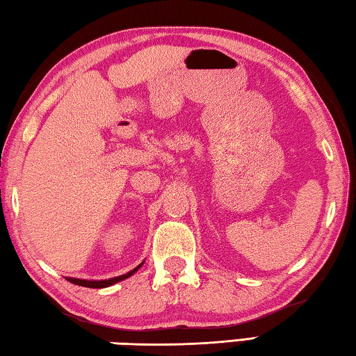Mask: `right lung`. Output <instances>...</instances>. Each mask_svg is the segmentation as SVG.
<instances>
[{"instance_id": "right-lung-1", "label": "right lung", "mask_w": 356, "mask_h": 356, "mask_svg": "<svg viewBox=\"0 0 356 356\" xmlns=\"http://www.w3.org/2000/svg\"><path fill=\"white\" fill-rule=\"evenodd\" d=\"M142 266V264H140ZM140 266H137L136 269H133L128 273H124V275H120V277H115V278H109V280H102V282H89V280H79V278H67L68 282L73 283V284H78V286H84V288H92V289H99V288H108V286L114 284V283H118L122 282V280L128 278L133 275V273L139 269Z\"/></svg>"}]
</instances>
